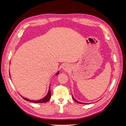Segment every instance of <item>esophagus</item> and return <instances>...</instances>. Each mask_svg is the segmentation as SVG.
<instances>
[{
  "label": "esophagus",
  "instance_id": "34e87169",
  "mask_svg": "<svg viewBox=\"0 0 126 126\" xmlns=\"http://www.w3.org/2000/svg\"><path fill=\"white\" fill-rule=\"evenodd\" d=\"M63 69L64 70H66V71H68L70 69V66L69 65H68L67 64H64V65L63 66Z\"/></svg>",
  "mask_w": 126,
  "mask_h": 126
}]
</instances>
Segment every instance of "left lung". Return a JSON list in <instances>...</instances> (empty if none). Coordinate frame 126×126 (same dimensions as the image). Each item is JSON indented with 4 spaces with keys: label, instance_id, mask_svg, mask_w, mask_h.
<instances>
[{
    "label": "left lung",
    "instance_id": "8db88e82",
    "mask_svg": "<svg viewBox=\"0 0 126 126\" xmlns=\"http://www.w3.org/2000/svg\"><path fill=\"white\" fill-rule=\"evenodd\" d=\"M72 99H74V101H75L76 102H77V103H78V104H85V103H82V102H79V101H77V100H76L74 98L73 96H72Z\"/></svg>",
    "mask_w": 126,
    "mask_h": 126
}]
</instances>
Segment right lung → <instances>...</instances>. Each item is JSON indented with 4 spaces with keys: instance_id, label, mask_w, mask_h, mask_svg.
<instances>
[{
    "instance_id": "right-lung-1",
    "label": "right lung",
    "mask_w": 126,
    "mask_h": 126,
    "mask_svg": "<svg viewBox=\"0 0 126 126\" xmlns=\"http://www.w3.org/2000/svg\"><path fill=\"white\" fill-rule=\"evenodd\" d=\"M59 74V72H57L56 73V75H58ZM9 76H10V74H9ZM22 97V96H21ZM25 100L28 101H30V102H32L34 103H44V102H48L49 99H50V98H51V91H50V87H49V91H48V93L47 94L46 96L44 98L41 99L40 100H29L28 99H27L26 98H24L23 97H22Z\"/></svg>"
}]
</instances>
